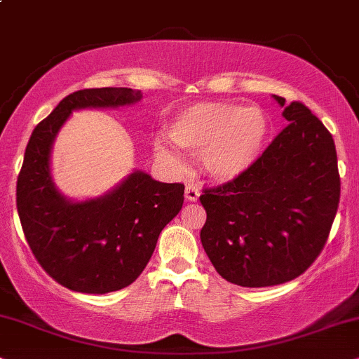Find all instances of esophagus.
I'll return each mask as SVG.
<instances>
[{"label": "esophagus", "mask_w": 359, "mask_h": 359, "mask_svg": "<svg viewBox=\"0 0 359 359\" xmlns=\"http://www.w3.org/2000/svg\"><path fill=\"white\" fill-rule=\"evenodd\" d=\"M198 197H201V190L195 187V185H187V187H185V201L197 202Z\"/></svg>", "instance_id": "obj_1"}]
</instances>
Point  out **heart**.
<instances>
[{
  "label": "heart",
  "instance_id": "heart-1",
  "mask_svg": "<svg viewBox=\"0 0 359 359\" xmlns=\"http://www.w3.org/2000/svg\"><path fill=\"white\" fill-rule=\"evenodd\" d=\"M269 129V117L260 107L212 101L180 109L167 134L185 152L198 154L202 170L210 179L230 182L257 161ZM154 147L167 164L175 169L182 165L179 154L165 140L157 139Z\"/></svg>",
  "mask_w": 359,
  "mask_h": 359
}]
</instances>
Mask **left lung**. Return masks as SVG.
<instances>
[{
	"instance_id": "1",
	"label": "left lung",
	"mask_w": 359,
	"mask_h": 359,
	"mask_svg": "<svg viewBox=\"0 0 359 359\" xmlns=\"http://www.w3.org/2000/svg\"><path fill=\"white\" fill-rule=\"evenodd\" d=\"M283 117L288 126L250 169L201 195L203 250L222 278L240 287H273L305 273L338 210L341 182L328 129L300 101Z\"/></svg>"
}]
</instances>
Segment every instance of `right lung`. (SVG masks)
Wrapping results in <instances>:
<instances>
[{
    "instance_id": "add662e5",
    "label": "right lung",
    "mask_w": 359,
    "mask_h": 359,
    "mask_svg": "<svg viewBox=\"0 0 359 359\" xmlns=\"http://www.w3.org/2000/svg\"><path fill=\"white\" fill-rule=\"evenodd\" d=\"M140 97L129 88L76 90L34 127L26 147L16 184L22 232L43 270L72 292L102 294L133 283L182 208L184 184L157 182L139 170L86 202H69L51 180L53 140L74 109L119 107Z\"/></svg>"
}]
</instances>
